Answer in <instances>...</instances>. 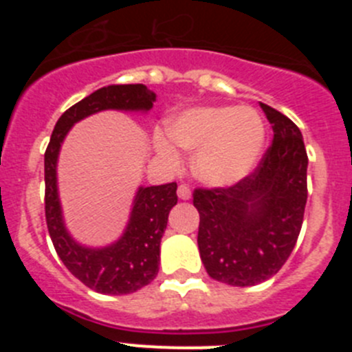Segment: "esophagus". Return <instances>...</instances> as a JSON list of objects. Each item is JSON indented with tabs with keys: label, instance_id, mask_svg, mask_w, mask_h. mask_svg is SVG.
I'll return each instance as SVG.
<instances>
[{
	"label": "esophagus",
	"instance_id": "1",
	"mask_svg": "<svg viewBox=\"0 0 352 352\" xmlns=\"http://www.w3.org/2000/svg\"><path fill=\"white\" fill-rule=\"evenodd\" d=\"M178 197L182 199V201H188V199L192 197L190 186H188V185H179L178 186Z\"/></svg>",
	"mask_w": 352,
	"mask_h": 352
}]
</instances>
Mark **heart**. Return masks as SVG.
<instances>
[{
	"mask_svg": "<svg viewBox=\"0 0 352 352\" xmlns=\"http://www.w3.org/2000/svg\"><path fill=\"white\" fill-rule=\"evenodd\" d=\"M170 141L195 151L194 173L210 186H229L243 179L256 166L264 142V125L252 109L197 107L174 116L167 123ZM160 157L173 166L179 155L164 138H157Z\"/></svg>",
	"mask_w": 352,
	"mask_h": 352,
	"instance_id": "b5f03b06",
	"label": "heart"
}]
</instances>
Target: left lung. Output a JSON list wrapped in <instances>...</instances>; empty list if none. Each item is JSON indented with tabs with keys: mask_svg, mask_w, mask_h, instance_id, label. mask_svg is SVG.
Here are the masks:
<instances>
[{
	"mask_svg": "<svg viewBox=\"0 0 352 352\" xmlns=\"http://www.w3.org/2000/svg\"><path fill=\"white\" fill-rule=\"evenodd\" d=\"M273 142L257 167L231 186L195 188L197 245L208 275L247 287L276 275L291 256L303 223L309 157L287 116L261 104Z\"/></svg>",
	"mask_w": 352,
	"mask_h": 352,
	"instance_id": "left-lung-1",
	"label": "left lung"
}]
</instances>
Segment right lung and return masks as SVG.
Returning a JSON list of instances; mask_svg holds the SVG:
<instances>
[{
    "label": "right lung",
    "instance_id": "obj_1",
    "mask_svg": "<svg viewBox=\"0 0 352 352\" xmlns=\"http://www.w3.org/2000/svg\"><path fill=\"white\" fill-rule=\"evenodd\" d=\"M153 102L155 93L144 84H113L96 89L61 114L45 149V222L52 245L68 272L102 294H130L151 284L157 276L162 234L166 231L170 208L178 203V185L173 182L141 186L125 234L111 247L86 248L76 243L65 229L56 185L58 153L70 126L82 118L105 109L149 111Z\"/></svg>",
    "mask_w": 352,
    "mask_h": 352
}]
</instances>
